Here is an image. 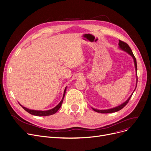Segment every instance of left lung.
<instances>
[{"label": "left lung", "instance_id": "obj_1", "mask_svg": "<svg viewBox=\"0 0 151 151\" xmlns=\"http://www.w3.org/2000/svg\"><path fill=\"white\" fill-rule=\"evenodd\" d=\"M118 44H119V46L120 48L122 49L123 50H124V51L126 52L129 55H131L132 56L134 60V63H135V70H136V73H137V84H136V86H137V81H138V78H137V65L136 58H135V57L134 56V54L132 53V51L131 48H130V47L129 46V45L127 43L121 41V40H119ZM136 87H137V86H136ZM136 87H135V88H136ZM134 91H135V90H134ZM132 94L133 93H132V95L130 96V97L127 99V100H126V101L124 103H123L122 104H121V105L119 106H117L116 107H114V108H112V109H107V110H98V109H93V108H92V109H93V110H94V111H95L96 112H98V113H101V114H108V113L116 112L117 111H119V110H120L121 109H122L128 103L129 99H130V98H131Z\"/></svg>", "mask_w": 151, "mask_h": 151}]
</instances>
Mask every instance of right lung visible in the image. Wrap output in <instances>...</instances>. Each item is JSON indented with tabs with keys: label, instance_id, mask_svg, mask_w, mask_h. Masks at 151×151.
Masks as SVG:
<instances>
[{
	"label": "right lung",
	"instance_id": "add662e5",
	"mask_svg": "<svg viewBox=\"0 0 151 151\" xmlns=\"http://www.w3.org/2000/svg\"><path fill=\"white\" fill-rule=\"evenodd\" d=\"M65 91H66V87L64 90V95H63V99L61 101V102H60L55 107H54L53 109H51V110H44V111H42V110H30V109H28L24 106H22L21 104H20L22 107L25 110H26V111L27 112H28L29 114H32L33 115H36V116H48V115H53L54 114H55L58 110L59 109V108L61 107V105H62V103L63 102V99H64V96H65Z\"/></svg>",
	"mask_w": 151,
	"mask_h": 151
}]
</instances>
